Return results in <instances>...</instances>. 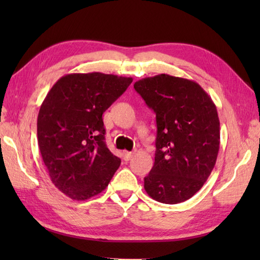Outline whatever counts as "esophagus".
Segmentation results:
<instances>
[{"label":"esophagus","mask_w":260,"mask_h":260,"mask_svg":"<svg viewBox=\"0 0 260 260\" xmlns=\"http://www.w3.org/2000/svg\"><path fill=\"white\" fill-rule=\"evenodd\" d=\"M133 155H134L133 152H124L123 153V157L125 161H129V159L133 157Z\"/></svg>","instance_id":"esophagus-1"}]
</instances>
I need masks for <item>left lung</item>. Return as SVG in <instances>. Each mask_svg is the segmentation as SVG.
<instances>
[{
  "label": "left lung",
  "mask_w": 260,
  "mask_h": 260,
  "mask_svg": "<svg viewBox=\"0 0 260 260\" xmlns=\"http://www.w3.org/2000/svg\"><path fill=\"white\" fill-rule=\"evenodd\" d=\"M134 88L156 114L155 162L144 189L155 201L183 202L201 189L217 161V107L200 85L180 77H147Z\"/></svg>",
  "instance_id": "1"
}]
</instances>
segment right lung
Listing matches in <instances>:
<instances>
[{
	"instance_id": "obj_1",
	"label": "right lung",
	"mask_w": 260,
	"mask_h": 260,
	"mask_svg": "<svg viewBox=\"0 0 260 260\" xmlns=\"http://www.w3.org/2000/svg\"><path fill=\"white\" fill-rule=\"evenodd\" d=\"M133 78L102 73L61 77L43 101L37 132L52 183L73 200L84 201L106 189L120 158L105 142L103 114Z\"/></svg>"
}]
</instances>
